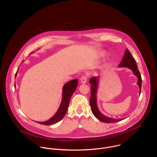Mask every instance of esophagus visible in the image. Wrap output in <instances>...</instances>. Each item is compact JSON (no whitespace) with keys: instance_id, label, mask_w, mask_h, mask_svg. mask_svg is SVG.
<instances>
[{"instance_id":"1","label":"esophagus","mask_w":157,"mask_h":157,"mask_svg":"<svg viewBox=\"0 0 157 157\" xmlns=\"http://www.w3.org/2000/svg\"><path fill=\"white\" fill-rule=\"evenodd\" d=\"M87 76H83L80 79L81 82L82 84H85V83H86V82H87Z\"/></svg>"}]
</instances>
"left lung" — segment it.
Returning a JSON list of instances; mask_svg holds the SVG:
<instances>
[{
    "instance_id": "8db88e82",
    "label": "left lung",
    "mask_w": 157,
    "mask_h": 157,
    "mask_svg": "<svg viewBox=\"0 0 157 157\" xmlns=\"http://www.w3.org/2000/svg\"><path fill=\"white\" fill-rule=\"evenodd\" d=\"M119 67H127L130 69H131L133 73V75L136 76L138 78V82L137 84L140 87V94L141 93V84H142V79L140 73V71L138 70L137 65L135 59L133 58L131 53L129 52L128 49H126L125 52L124 56L121 62V63L119 65ZM98 77H92L90 78L89 82L91 85L90 89H91V94H90V105L91 108L92 112L94 116L98 119L99 121L105 122V123H115L119 121H122V119H113L109 117H107L103 114L99 110L97 103V89H98Z\"/></svg>"
}]
</instances>
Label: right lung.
<instances>
[{
  "label": "right lung",
  "mask_w": 157,
  "mask_h": 157,
  "mask_svg": "<svg viewBox=\"0 0 157 157\" xmlns=\"http://www.w3.org/2000/svg\"><path fill=\"white\" fill-rule=\"evenodd\" d=\"M31 53H33V52H31ZM16 75H17V72L15 75V77L16 76ZM78 81L77 79H73L67 82L63 86V88H62V101L57 113L51 119H49L46 121L36 122L42 125H49L56 124L60 121L66 114V113L67 111V109L69 106L71 97L76 90V89L78 86Z\"/></svg>",
  "instance_id": "obj_1"
}]
</instances>
